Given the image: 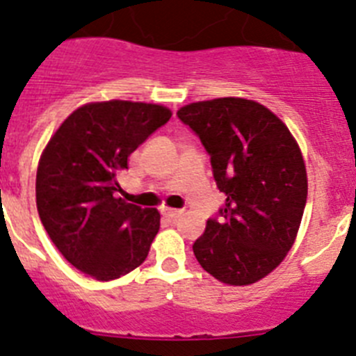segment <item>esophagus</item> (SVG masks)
<instances>
[{
  "label": "esophagus",
  "mask_w": 356,
  "mask_h": 356,
  "mask_svg": "<svg viewBox=\"0 0 356 356\" xmlns=\"http://www.w3.org/2000/svg\"><path fill=\"white\" fill-rule=\"evenodd\" d=\"M165 216L170 220V222H175L179 218L182 216V211L181 209H165Z\"/></svg>",
  "instance_id": "esophagus-1"
}]
</instances>
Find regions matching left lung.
I'll use <instances>...</instances> for the list:
<instances>
[{"instance_id":"1","label":"left lung","mask_w":356,"mask_h":356,"mask_svg":"<svg viewBox=\"0 0 356 356\" xmlns=\"http://www.w3.org/2000/svg\"><path fill=\"white\" fill-rule=\"evenodd\" d=\"M211 158L223 204L207 220L193 254L230 286L261 280L293 246L307 204L300 147L277 115L248 99L223 97L177 111Z\"/></svg>"}]
</instances>
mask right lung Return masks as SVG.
Masks as SVG:
<instances>
[{
	"instance_id": "add662e5",
	"label": "right lung",
	"mask_w": 356,
	"mask_h": 356,
	"mask_svg": "<svg viewBox=\"0 0 356 356\" xmlns=\"http://www.w3.org/2000/svg\"><path fill=\"white\" fill-rule=\"evenodd\" d=\"M170 117L159 104L92 102L70 113L47 143L35 186L38 216L54 246L85 275L115 280L145 261L159 213L118 198V175Z\"/></svg>"
}]
</instances>
